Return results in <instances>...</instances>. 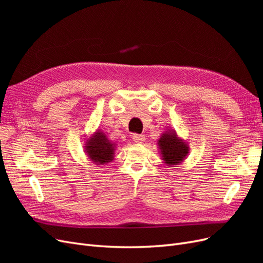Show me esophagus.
<instances>
[{
    "label": "esophagus",
    "instance_id": "esophagus-1",
    "mask_svg": "<svg viewBox=\"0 0 263 263\" xmlns=\"http://www.w3.org/2000/svg\"><path fill=\"white\" fill-rule=\"evenodd\" d=\"M133 140L136 142V144H142L146 140V137L144 135H138V134H135L133 136Z\"/></svg>",
    "mask_w": 263,
    "mask_h": 263
}]
</instances>
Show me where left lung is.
<instances>
[{
	"label": "left lung",
	"mask_w": 263,
	"mask_h": 263,
	"mask_svg": "<svg viewBox=\"0 0 263 263\" xmlns=\"http://www.w3.org/2000/svg\"><path fill=\"white\" fill-rule=\"evenodd\" d=\"M157 144L163 163L170 166L184 161L190 151L187 141L179 137L177 132L173 129L165 130L158 139Z\"/></svg>",
	"instance_id": "left-lung-1"
}]
</instances>
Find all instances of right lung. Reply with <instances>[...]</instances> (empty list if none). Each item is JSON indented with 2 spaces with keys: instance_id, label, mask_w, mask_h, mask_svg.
I'll return each mask as SVG.
<instances>
[{
  "instance_id": "1",
  "label": "right lung",
  "mask_w": 263,
  "mask_h": 263,
  "mask_svg": "<svg viewBox=\"0 0 263 263\" xmlns=\"http://www.w3.org/2000/svg\"><path fill=\"white\" fill-rule=\"evenodd\" d=\"M116 150V144L109 140L104 132L95 130L91 136L85 140L84 153L90 160L98 164L104 165L113 161Z\"/></svg>"
}]
</instances>
